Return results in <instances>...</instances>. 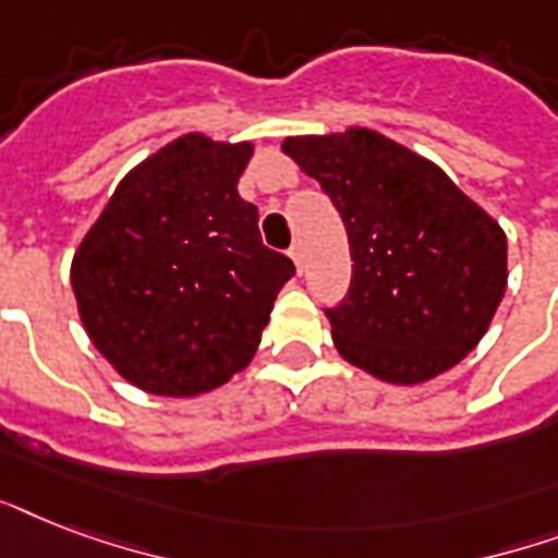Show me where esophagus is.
Masks as SVG:
<instances>
[{
  "label": "esophagus",
  "instance_id": "obj_1",
  "mask_svg": "<svg viewBox=\"0 0 558 558\" xmlns=\"http://www.w3.org/2000/svg\"><path fill=\"white\" fill-rule=\"evenodd\" d=\"M289 257L295 260L298 271H304V245H301V243H292V248H289Z\"/></svg>",
  "mask_w": 558,
  "mask_h": 558
}]
</instances>
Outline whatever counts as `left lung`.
<instances>
[{"mask_svg": "<svg viewBox=\"0 0 558 558\" xmlns=\"http://www.w3.org/2000/svg\"><path fill=\"white\" fill-rule=\"evenodd\" d=\"M283 153L341 214L353 278L327 310L350 365L393 385L449 371L507 289V234L434 161L376 130L295 135Z\"/></svg>", "mask_w": 558, "mask_h": 558, "instance_id": "left-lung-1", "label": "left lung"}]
</instances>
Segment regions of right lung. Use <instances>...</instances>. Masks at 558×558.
Here are the masks:
<instances>
[{
  "instance_id": "right-lung-1",
  "label": "right lung",
  "mask_w": 558,
  "mask_h": 558,
  "mask_svg": "<svg viewBox=\"0 0 558 558\" xmlns=\"http://www.w3.org/2000/svg\"><path fill=\"white\" fill-rule=\"evenodd\" d=\"M252 153L202 133L165 144L118 182L74 252L83 327L135 388L196 397L226 385L252 362L295 275L236 193Z\"/></svg>"
}]
</instances>
